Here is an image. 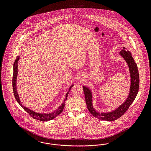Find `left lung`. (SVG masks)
Here are the masks:
<instances>
[{
  "mask_svg": "<svg viewBox=\"0 0 151 151\" xmlns=\"http://www.w3.org/2000/svg\"><path fill=\"white\" fill-rule=\"evenodd\" d=\"M120 55L126 60L129 68L131 76V86L129 95L126 101L115 110L108 113H100L96 111L92 105V94L91 90L86 86H83L84 92L86 97L87 108L91 114L94 117L102 120L114 121L122 117L128 110L131 104L135 99L139 90V77L137 65L134 60L131 53L124 47L120 52Z\"/></svg>",
  "mask_w": 151,
  "mask_h": 151,
  "instance_id": "1",
  "label": "left lung"
}]
</instances>
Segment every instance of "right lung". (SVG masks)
<instances>
[{"instance_id": "add662e5", "label": "right lung", "mask_w": 151, "mask_h": 151, "mask_svg": "<svg viewBox=\"0 0 151 151\" xmlns=\"http://www.w3.org/2000/svg\"><path fill=\"white\" fill-rule=\"evenodd\" d=\"M20 59V56H17V59L15 60V62L13 65V81H12V84H13V93L14 95V97L16 99V101H17V102L19 104V105L22 106V108L24 109V110L25 111H26L33 119H36V120H38L40 121H42V122H46V121H49L50 120L53 119L54 118H55L56 117H57L59 114H60L62 111L64 109L65 106V104L64 102L67 99V96L68 94L69 91H70V89H71V88L74 85H72L69 88V91H68V92L66 93V96L64 100V102L62 104V105L61 106H59V108H58L56 110L50 113H38L37 112H35L27 108H26L25 106H24V105H22V102L20 101V98L19 96L17 91V87H16V81H17V67H18V62L19 60Z\"/></svg>"}]
</instances>
